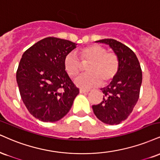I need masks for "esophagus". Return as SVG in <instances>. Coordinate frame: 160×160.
<instances>
[{"instance_id": "34e87169", "label": "esophagus", "mask_w": 160, "mask_h": 160, "mask_svg": "<svg viewBox=\"0 0 160 160\" xmlns=\"http://www.w3.org/2000/svg\"><path fill=\"white\" fill-rule=\"evenodd\" d=\"M90 90H88V89H83V88H80V93H87V92H88Z\"/></svg>"}]
</instances>
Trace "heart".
I'll return each instance as SVG.
<instances>
[{
  "mask_svg": "<svg viewBox=\"0 0 160 160\" xmlns=\"http://www.w3.org/2000/svg\"><path fill=\"white\" fill-rule=\"evenodd\" d=\"M82 62H90L86 71L88 74H82L74 79V83L79 87L88 88L107 84L111 82L119 69V59L114 53L107 52L105 48L98 45H89L80 51ZM63 67L68 76H76L81 70L82 64L74 53H67L63 59Z\"/></svg>",
  "mask_w": 160,
  "mask_h": 160,
  "instance_id": "b5f03b06",
  "label": "heart"
}]
</instances>
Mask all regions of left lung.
<instances>
[{
	"instance_id": "8db88e82",
	"label": "left lung",
	"mask_w": 160,
	"mask_h": 160,
	"mask_svg": "<svg viewBox=\"0 0 160 160\" xmlns=\"http://www.w3.org/2000/svg\"><path fill=\"white\" fill-rule=\"evenodd\" d=\"M95 42L108 45L119 59L118 74L106 87L101 103L92 106L98 118L105 124H118L125 119L137 103L142 81V73L137 57L128 46L112 38Z\"/></svg>"
}]
</instances>
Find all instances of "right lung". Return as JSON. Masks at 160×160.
I'll list each match as a JSON object with an SVG mask.
<instances>
[{
  "label": "right lung",
  "mask_w": 160,
  "mask_h": 160,
  "mask_svg": "<svg viewBox=\"0 0 160 160\" xmlns=\"http://www.w3.org/2000/svg\"><path fill=\"white\" fill-rule=\"evenodd\" d=\"M77 44L56 37L40 40L23 53L16 72L21 97L27 109L44 122L60 120L79 94L63 67Z\"/></svg>",
  "instance_id": "add662e5"
}]
</instances>
